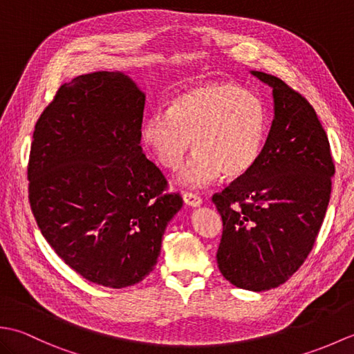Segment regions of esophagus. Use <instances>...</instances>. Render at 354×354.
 Instances as JSON below:
<instances>
[{
    "instance_id": "obj_1",
    "label": "esophagus",
    "mask_w": 354,
    "mask_h": 354,
    "mask_svg": "<svg viewBox=\"0 0 354 354\" xmlns=\"http://www.w3.org/2000/svg\"><path fill=\"white\" fill-rule=\"evenodd\" d=\"M183 198H184V202H185V205H187V207H193V208H196V207H201V205H202V199L198 196V194H193V193H184V194H183Z\"/></svg>"
}]
</instances>
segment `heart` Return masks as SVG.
<instances>
[{
    "label": "heart",
    "instance_id": "obj_1",
    "mask_svg": "<svg viewBox=\"0 0 354 354\" xmlns=\"http://www.w3.org/2000/svg\"><path fill=\"white\" fill-rule=\"evenodd\" d=\"M268 133L261 100L234 84H208L176 95L167 112L156 111L142 126V141L164 169L175 170L185 155L194 156L178 183L205 187L222 173L237 179L259 161Z\"/></svg>",
    "mask_w": 354,
    "mask_h": 354
}]
</instances>
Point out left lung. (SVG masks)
Segmentation results:
<instances>
[{
	"label": "left lung",
	"instance_id": "1",
	"mask_svg": "<svg viewBox=\"0 0 354 354\" xmlns=\"http://www.w3.org/2000/svg\"><path fill=\"white\" fill-rule=\"evenodd\" d=\"M251 74L272 88V124L259 161L213 202L223 222L217 266L236 288L261 292L283 284L312 251L335 164L312 104L281 79Z\"/></svg>",
	"mask_w": 354,
	"mask_h": 354
}]
</instances>
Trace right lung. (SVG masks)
<instances>
[{"instance_id": "right-lung-1", "label": "right lung", "mask_w": 354, "mask_h": 354, "mask_svg": "<svg viewBox=\"0 0 354 354\" xmlns=\"http://www.w3.org/2000/svg\"><path fill=\"white\" fill-rule=\"evenodd\" d=\"M146 94L122 71L64 84L37 120L28 199L42 236L85 280L122 289L152 272L183 207L142 153Z\"/></svg>"}]
</instances>
